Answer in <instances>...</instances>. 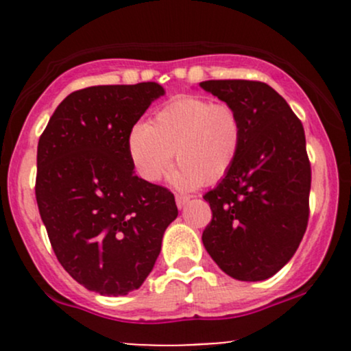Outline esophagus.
Segmentation results:
<instances>
[{
    "label": "esophagus",
    "mask_w": 351,
    "mask_h": 351,
    "mask_svg": "<svg viewBox=\"0 0 351 351\" xmlns=\"http://www.w3.org/2000/svg\"><path fill=\"white\" fill-rule=\"evenodd\" d=\"M189 199H191V198H189L188 195H176V206H178L180 209L184 208Z\"/></svg>",
    "instance_id": "obj_1"
}]
</instances>
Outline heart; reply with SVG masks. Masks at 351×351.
I'll use <instances>...</instances> for the list:
<instances>
[{
    "label": "heart",
    "instance_id": "b5f03b06",
    "mask_svg": "<svg viewBox=\"0 0 351 351\" xmlns=\"http://www.w3.org/2000/svg\"><path fill=\"white\" fill-rule=\"evenodd\" d=\"M244 128L234 106L198 95L170 100L148 125H135L127 148L140 178L155 183L170 167L173 155L180 167L170 175L176 188L193 189L215 183L234 167Z\"/></svg>",
    "mask_w": 351,
    "mask_h": 351
}]
</instances>
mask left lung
Masks as SVG:
<instances>
[{"label": "left lung", "instance_id": "left-lung-1", "mask_svg": "<svg viewBox=\"0 0 351 351\" xmlns=\"http://www.w3.org/2000/svg\"><path fill=\"white\" fill-rule=\"evenodd\" d=\"M203 90L237 108L244 138L234 167L203 196L213 219L203 244L232 279L279 272L308 223L312 171L302 122L282 95L257 80H204Z\"/></svg>", "mask_w": 351, "mask_h": 351}]
</instances>
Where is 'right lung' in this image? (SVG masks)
Returning a JSON list of instances; mask_svg holds the SVG:
<instances>
[{
    "instance_id": "obj_1",
    "label": "right lung",
    "mask_w": 351,
    "mask_h": 351,
    "mask_svg": "<svg viewBox=\"0 0 351 351\" xmlns=\"http://www.w3.org/2000/svg\"><path fill=\"white\" fill-rule=\"evenodd\" d=\"M156 82L72 92L38 143L36 201L56 257L74 280L100 295L136 291L178 216L170 189L134 173L128 134Z\"/></svg>"
}]
</instances>
